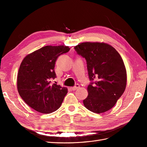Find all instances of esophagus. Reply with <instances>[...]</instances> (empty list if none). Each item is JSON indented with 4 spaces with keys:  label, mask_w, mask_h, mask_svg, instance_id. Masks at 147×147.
I'll use <instances>...</instances> for the list:
<instances>
[{
    "label": "esophagus",
    "mask_w": 147,
    "mask_h": 147,
    "mask_svg": "<svg viewBox=\"0 0 147 147\" xmlns=\"http://www.w3.org/2000/svg\"><path fill=\"white\" fill-rule=\"evenodd\" d=\"M78 88H80V85H79V84H75L74 86L71 88V90H72V91H75V90H76L77 89H78Z\"/></svg>",
    "instance_id": "1"
}]
</instances>
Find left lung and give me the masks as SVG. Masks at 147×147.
<instances>
[{
	"instance_id": "left-lung-1",
	"label": "left lung",
	"mask_w": 147,
	"mask_h": 147,
	"mask_svg": "<svg viewBox=\"0 0 147 147\" xmlns=\"http://www.w3.org/2000/svg\"><path fill=\"white\" fill-rule=\"evenodd\" d=\"M86 59L89 79L88 96L83 100L85 107L96 113L112 109L122 96L127 75L121 56L108 44L84 42L74 47Z\"/></svg>"
}]
</instances>
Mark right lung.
Segmentation results:
<instances>
[{"mask_svg":"<svg viewBox=\"0 0 147 147\" xmlns=\"http://www.w3.org/2000/svg\"><path fill=\"white\" fill-rule=\"evenodd\" d=\"M69 50L67 46H46L22 61L17 78L18 91L26 103L37 112L50 113L61 107L68 90L51 80L56 77L57 58Z\"/></svg>","mask_w":147,"mask_h":147,"instance_id":"add662e5","label":"right lung"}]
</instances>
